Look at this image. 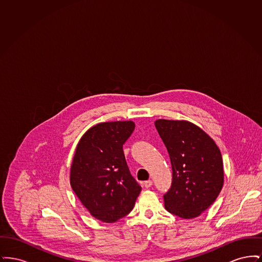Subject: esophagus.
Masks as SVG:
<instances>
[{
  "label": "esophagus",
  "instance_id": "esophagus-1",
  "mask_svg": "<svg viewBox=\"0 0 262 262\" xmlns=\"http://www.w3.org/2000/svg\"><path fill=\"white\" fill-rule=\"evenodd\" d=\"M152 181H146V182H144V187H146V188H148V187H151L152 186Z\"/></svg>",
  "mask_w": 262,
  "mask_h": 262
}]
</instances>
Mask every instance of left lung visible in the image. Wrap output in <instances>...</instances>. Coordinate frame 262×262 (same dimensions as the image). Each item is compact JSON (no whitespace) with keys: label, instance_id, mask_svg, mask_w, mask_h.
Segmentation results:
<instances>
[{"label":"left lung","instance_id":"left-lung-1","mask_svg":"<svg viewBox=\"0 0 262 262\" xmlns=\"http://www.w3.org/2000/svg\"><path fill=\"white\" fill-rule=\"evenodd\" d=\"M155 126L173 171L172 185L164 194L165 208L184 219L198 217L223 187L221 152L211 137L190 122L160 119Z\"/></svg>","mask_w":262,"mask_h":262}]
</instances>
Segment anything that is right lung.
Segmentation results:
<instances>
[{
	"instance_id": "1",
	"label": "right lung",
	"mask_w": 262,
	"mask_h": 262,
	"mask_svg": "<svg viewBox=\"0 0 262 262\" xmlns=\"http://www.w3.org/2000/svg\"><path fill=\"white\" fill-rule=\"evenodd\" d=\"M132 121L93 125L80 138L70 181L90 214L114 223L133 210L141 187L130 174L123 145L135 129Z\"/></svg>"
}]
</instances>
